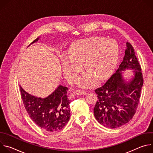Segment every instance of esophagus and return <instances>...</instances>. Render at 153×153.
<instances>
[{
  "mask_svg": "<svg viewBox=\"0 0 153 153\" xmlns=\"http://www.w3.org/2000/svg\"><path fill=\"white\" fill-rule=\"evenodd\" d=\"M74 93H75V94H77V95H85L86 94V92L83 90H77L74 91Z\"/></svg>",
  "mask_w": 153,
  "mask_h": 153,
  "instance_id": "1",
  "label": "esophagus"
}]
</instances>
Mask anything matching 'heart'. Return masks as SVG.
Listing matches in <instances>:
<instances>
[{"label": "heart", "mask_w": 153, "mask_h": 153, "mask_svg": "<svg viewBox=\"0 0 153 153\" xmlns=\"http://www.w3.org/2000/svg\"><path fill=\"white\" fill-rule=\"evenodd\" d=\"M118 58V47L114 41L102 37L82 39L74 43L68 57L63 60V72L69 82H73L85 62V68L89 73L80 78L77 84L86 88L94 84L96 77L100 80L110 74L114 69Z\"/></svg>", "instance_id": "b5f03b06"}]
</instances>
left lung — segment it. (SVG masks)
I'll list each match as a JSON object with an SVG mask.
<instances>
[{
  "label": "left lung",
  "mask_w": 153,
  "mask_h": 153,
  "mask_svg": "<svg viewBox=\"0 0 153 153\" xmlns=\"http://www.w3.org/2000/svg\"><path fill=\"white\" fill-rule=\"evenodd\" d=\"M123 61L119 68L106 82L94 91L97 101L94 108V114L101 125L116 128L128 123L133 118L137 108L143 83L141 67L129 42ZM133 69L134 76L130 80L123 77L122 71Z\"/></svg>",
  "instance_id": "left-lung-1"
}]
</instances>
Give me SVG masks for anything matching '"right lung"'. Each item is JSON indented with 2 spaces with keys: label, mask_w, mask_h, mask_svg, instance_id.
<instances>
[{
  "label": "right lung",
  "mask_w": 153,
  "mask_h": 153,
  "mask_svg": "<svg viewBox=\"0 0 153 153\" xmlns=\"http://www.w3.org/2000/svg\"><path fill=\"white\" fill-rule=\"evenodd\" d=\"M39 39V37L37 38L31 44ZM20 89L26 110L37 126L47 131L55 132L67 125L70 117V100L67 96L68 88L67 86L59 85L45 98L31 95L20 86Z\"/></svg>",
  "instance_id": "1"
}]
</instances>
